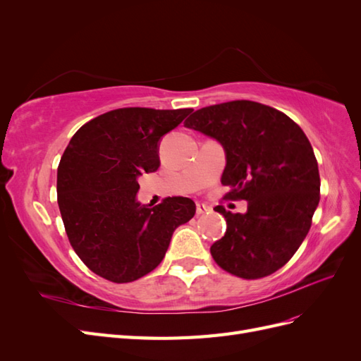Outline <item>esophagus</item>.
<instances>
[{
	"label": "esophagus",
	"mask_w": 361,
	"mask_h": 361,
	"mask_svg": "<svg viewBox=\"0 0 361 361\" xmlns=\"http://www.w3.org/2000/svg\"><path fill=\"white\" fill-rule=\"evenodd\" d=\"M209 211H211V207L203 204V203H197V206H195V214H197V215H202V214L209 212Z\"/></svg>",
	"instance_id": "esophagus-1"
}]
</instances>
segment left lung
Listing matches in <instances>:
<instances>
[{
    "label": "left lung",
    "instance_id": "left-lung-1",
    "mask_svg": "<svg viewBox=\"0 0 361 361\" xmlns=\"http://www.w3.org/2000/svg\"><path fill=\"white\" fill-rule=\"evenodd\" d=\"M183 125L223 146L221 183L233 187L228 199L247 202L245 214L215 207L227 228L211 247L214 260L241 279L276 272L302 244L319 204V170L309 138L286 114L253 101L204 106Z\"/></svg>",
    "mask_w": 361,
    "mask_h": 361
}]
</instances>
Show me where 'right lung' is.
Here are the masks:
<instances>
[{
    "label": "right lung",
    "instance_id": "right-lung-1",
    "mask_svg": "<svg viewBox=\"0 0 361 361\" xmlns=\"http://www.w3.org/2000/svg\"><path fill=\"white\" fill-rule=\"evenodd\" d=\"M192 110L120 108L76 130L57 170L60 214L71 245L94 274L129 283L155 269L173 232L195 204L169 197L137 200L138 176L159 167V143Z\"/></svg>",
    "mask_w": 361,
    "mask_h": 361
}]
</instances>
